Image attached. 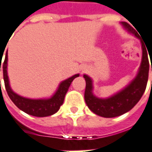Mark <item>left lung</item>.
<instances>
[{
  "label": "left lung",
  "mask_w": 152,
  "mask_h": 152,
  "mask_svg": "<svg viewBox=\"0 0 152 152\" xmlns=\"http://www.w3.org/2000/svg\"><path fill=\"white\" fill-rule=\"evenodd\" d=\"M122 24L131 33L139 38L136 30L128 23L123 22ZM142 47V58L140 69L136 78L123 89L114 96L107 99H99L92 94V80L89 76L84 75L86 86L85 91V100L88 107L94 113L98 115L106 118L116 117L126 113L136 105L140 100L147 87L149 73V60L147 56V51L144 46L143 42L141 40ZM152 72V65H151Z\"/></svg>",
  "instance_id": "1"
}]
</instances>
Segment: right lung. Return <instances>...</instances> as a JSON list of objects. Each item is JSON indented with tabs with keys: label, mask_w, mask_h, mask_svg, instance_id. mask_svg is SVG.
Returning a JSON list of instances; mask_svg holds the SVG:
<instances>
[{
	"label": "right lung",
	"mask_w": 152,
	"mask_h": 152,
	"mask_svg": "<svg viewBox=\"0 0 152 152\" xmlns=\"http://www.w3.org/2000/svg\"><path fill=\"white\" fill-rule=\"evenodd\" d=\"M3 55H1V57ZM1 57H0L1 60H2ZM7 61H8V53L6 51L5 60L2 63L1 67L3 69V78H4V82H5V89L7 91L10 99H11L12 102L23 112H24L25 113L28 115H33V116H37V117H45V116H49V115L56 113L59 110L61 105L63 103L64 98H65V95L68 90L71 83L72 82V80L76 77L79 76V74H76V75H74L72 77L63 81L60 84L59 87L57 90V92L55 93V94L51 99H26V98H23L21 96L16 94L10 89V86L9 84L8 76H7ZM1 65V62L0 63V72Z\"/></svg>",
	"instance_id": "obj_1"
}]
</instances>
